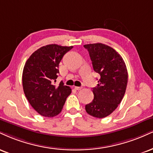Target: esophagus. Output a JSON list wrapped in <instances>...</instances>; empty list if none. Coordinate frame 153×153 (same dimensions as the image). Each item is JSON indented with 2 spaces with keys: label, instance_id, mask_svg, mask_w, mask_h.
Returning <instances> with one entry per match:
<instances>
[{
  "label": "esophagus",
  "instance_id": "esophagus-1",
  "mask_svg": "<svg viewBox=\"0 0 153 153\" xmlns=\"http://www.w3.org/2000/svg\"><path fill=\"white\" fill-rule=\"evenodd\" d=\"M75 89L77 90V91H80V90L82 89V87H78V86H75Z\"/></svg>",
  "mask_w": 153,
  "mask_h": 153
}]
</instances>
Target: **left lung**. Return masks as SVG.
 <instances>
[{"instance_id":"obj_1","label":"left lung","mask_w":153,"mask_h":153,"mask_svg":"<svg viewBox=\"0 0 153 153\" xmlns=\"http://www.w3.org/2000/svg\"><path fill=\"white\" fill-rule=\"evenodd\" d=\"M91 57L93 70L100 75L93 88L94 99L85 105L86 112L97 118L110 115L122 101L128 84V71L120 55L102 43L84 45Z\"/></svg>"}]
</instances>
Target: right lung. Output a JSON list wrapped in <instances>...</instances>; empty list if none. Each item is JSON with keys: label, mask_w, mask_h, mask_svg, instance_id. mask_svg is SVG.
I'll return each instance as SVG.
<instances>
[{"label": "right lung", "mask_w": 153, "mask_h": 153, "mask_svg": "<svg viewBox=\"0 0 153 153\" xmlns=\"http://www.w3.org/2000/svg\"><path fill=\"white\" fill-rule=\"evenodd\" d=\"M73 46L51 44L40 48L27 60L23 71V91L36 111L44 117L56 116L61 112L71 88L61 81L55 85L59 63Z\"/></svg>", "instance_id": "1"}]
</instances>
